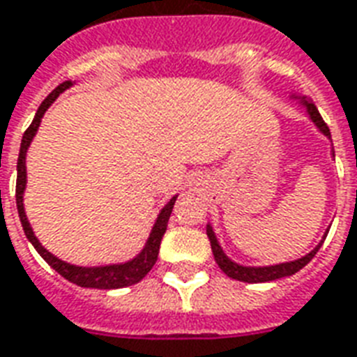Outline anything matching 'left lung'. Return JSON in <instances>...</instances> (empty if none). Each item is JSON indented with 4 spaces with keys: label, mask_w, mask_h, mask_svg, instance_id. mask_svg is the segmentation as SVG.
<instances>
[{
    "label": "left lung",
    "mask_w": 357,
    "mask_h": 357,
    "mask_svg": "<svg viewBox=\"0 0 357 357\" xmlns=\"http://www.w3.org/2000/svg\"><path fill=\"white\" fill-rule=\"evenodd\" d=\"M301 104L305 105L306 112L310 115L316 126H318L319 130L326 134L327 138H331V132H329V126L326 125V121L321 119L319 115L318 107L312 104V102H308V100H303ZM208 232V238H210V244H212V252H213V257H215V263L219 265V268L223 271V273L229 276V278H234V280H240V282H248V284H261V282H273V280H278V278H284V276H291V274L299 273L301 268L305 265H308L312 257L316 255V252L319 250V244L316 250L305 255V257H301L297 261H291V263H282V265H274V266H240L236 263H232L229 257H227L223 250H221V245L218 244V238H215V234H213L212 227L208 225L206 229Z\"/></svg>",
    "instance_id": "obj_1"
}]
</instances>
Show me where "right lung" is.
<instances>
[{
    "label": "right lung",
    "instance_id": "1",
    "mask_svg": "<svg viewBox=\"0 0 357 357\" xmlns=\"http://www.w3.org/2000/svg\"><path fill=\"white\" fill-rule=\"evenodd\" d=\"M68 86H71V81H64L60 83L54 89V91L45 98L43 104L39 105L36 117L31 121V125L26 128L22 136V144H20V153H18V162H17V208H18V218H20V223H22V229L26 232V238L30 240L33 248L38 250V253L43 257L49 265L56 271L60 276H64L66 280H70L73 284H77L81 287H96V289H119V287L132 286V284H138L139 280L145 278V274L149 273L153 268V265L157 263L158 257V248H160V240L165 236L166 225H168V219H170L172 208H174V202L178 197L170 199V202L162 208V212L158 213V219L155 227H153L151 236L147 240V244L142 250L136 259L128 261L125 265H109V266H92V268H84V266H75L70 265V263H64V261L56 259L52 253H49L45 250L43 245L39 244V240L33 236V231H31L30 223H28V218L24 213V204H22V195L24 187H26V151L30 147V142L36 136L38 132V126L41 123V117L45 115V112L49 109V105L54 102L60 92H64Z\"/></svg>",
    "mask_w": 357,
    "mask_h": 357
}]
</instances>
